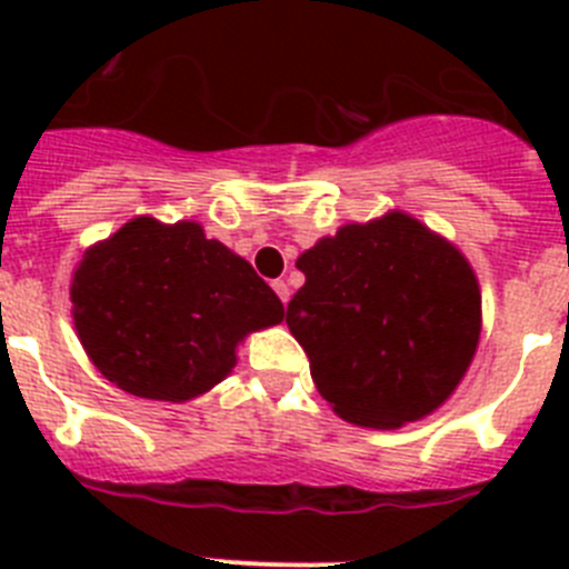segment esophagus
<instances>
[{
	"label": "esophagus",
	"mask_w": 569,
	"mask_h": 569,
	"mask_svg": "<svg viewBox=\"0 0 569 569\" xmlns=\"http://www.w3.org/2000/svg\"><path fill=\"white\" fill-rule=\"evenodd\" d=\"M273 290H276V296H279V299H281V305L288 308V299H290L288 281H284V279H276V281H273Z\"/></svg>",
	"instance_id": "esophagus-1"
}]
</instances>
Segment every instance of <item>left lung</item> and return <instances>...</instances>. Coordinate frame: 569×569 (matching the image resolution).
<instances>
[{
	"label": "left lung",
	"mask_w": 569,
	"mask_h": 569,
	"mask_svg": "<svg viewBox=\"0 0 569 569\" xmlns=\"http://www.w3.org/2000/svg\"><path fill=\"white\" fill-rule=\"evenodd\" d=\"M288 321L341 419L399 427L433 413L470 365L481 296L465 256L405 213L345 224L301 253Z\"/></svg>",
	"instance_id": "obj_1"
}]
</instances>
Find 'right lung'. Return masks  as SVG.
Returning a JSON list of instances; mask_svg holds the SVG:
<instances>
[{
    "label": "right lung",
    "mask_w": 569,
    "mask_h": 569,
    "mask_svg": "<svg viewBox=\"0 0 569 569\" xmlns=\"http://www.w3.org/2000/svg\"><path fill=\"white\" fill-rule=\"evenodd\" d=\"M79 339L108 381L142 399L184 401L230 373L244 333L284 308L248 261L193 222L133 219L79 261Z\"/></svg>",
    "instance_id": "right-lung-1"
}]
</instances>
